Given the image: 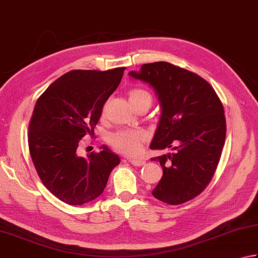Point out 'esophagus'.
<instances>
[{"label":"esophagus","mask_w":258,"mask_h":258,"mask_svg":"<svg viewBox=\"0 0 258 258\" xmlns=\"http://www.w3.org/2000/svg\"><path fill=\"white\" fill-rule=\"evenodd\" d=\"M130 162L132 163L133 166H138V167L145 165V160H143V159H131Z\"/></svg>","instance_id":"1"}]
</instances>
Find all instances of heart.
<instances>
[{
    "instance_id": "1",
    "label": "heart",
    "mask_w": 258,
    "mask_h": 258,
    "mask_svg": "<svg viewBox=\"0 0 258 258\" xmlns=\"http://www.w3.org/2000/svg\"><path fill=\"white\" fill-rule=\"evenodd\" d=\"M142 98H148L151 100L150 93L142 89H132L130 91L131 102L138 101ZM145 140H147V134L142 130H121L111 134L109 142L117 151L127 156H137L141 153Z\"/></svg>"
}]
</instances>
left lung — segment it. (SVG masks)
I'll return each instance as SVG.
<instances>
[{"label": "left lung", "mask_w": 258, "mask_h": 258, "mask_svg": "<svg viewBox=\"0 0 258 258\" xmlns=\"http://www.w3.org/2000/svg\"><path fill=\"white\" fill-rule=\"evenodd\" d=\"M128 74L150 84L161 106L150 149L174 150L152 159L163 170L152 195L170 205L185 203L202 193L218 167L227 128L222 102L203 78L168 62Z\"/></svg>", "instance_id": "8db88e82"}]
</instances>
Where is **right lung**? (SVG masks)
Wrapping results in <instances>:
<instances>
[{
  "instance_id": "1",
  "label": "right lung",
  "mask_w": 258,
  "mask_h": 258,
  "mask_svg": "<svg viewBox=\"0 0 258 258\" xmlns=\"http://www.w3.org/2000/svg\"><path fill=\"white\" fill-rule=\"evenodd\" d=\"M125 68L108 71L73 70L63 74L37 100L28 144L40 180L70 205L91 202L104 191L119 157L102 145L100 152L79 157L87 134H95L105 102L120 83Z\"/></svg>"
}]
</instances>
